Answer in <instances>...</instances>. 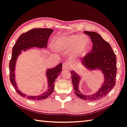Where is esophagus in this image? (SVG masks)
<instances>
[{"instance_id":"1","label":"esophagus","mask_w":127,"mask_h":127,"mask_svg":"<svg viewBox=\"0 0 127 127\" xmlns=\"http://www.w3.org/2000/svg\"><path fill=\"white\" fill-rule=\"evenodd\" d=\"M70 66V63L69 62H64L63 64H62V69H68Z\"/></svg>"}]
</instances>
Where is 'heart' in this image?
<instances>
[{
  "mask_svg": "<svg viewBox=\"0 0 127 127\" xmlns=\"http://www.w3.org/2000/svg\"><path fill=\"white\" fill-rule=\"evenodd\" d=\"M57 45L62 50H67L71 48V54L76 57L81 55L86 49L89 41L84 36L71 35L58 39L57 40Z\"/></svg>",
  "mask_w": 127,
  "mask_h": 127,
  "instance_id": "heart-1",
  "label": "heart"
}]
</instances>
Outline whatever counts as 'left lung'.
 <instances>
[{"label": "left lung", "mask_w": 127, "mask_h": 127, "mask_svg": "<svg viewBox=\"0 0 127 127\" xmlns=\"http://www.w3.org/2000/svg\"><path fill=\"white\" fill-rule=\"evenodd\" d=\"M90 37L93 43L90 52L84 56L82 64L89 70H100L104 75V82L99 90L92 95H85L78 89L80 76L74 71H71V81L74 92L79 98L87 101L96 100L107 95L116 83V57L114 50L108 42L95 32L84 31Z\"/></svg>", "instance_id": "left-lung-1"}]
</instances>
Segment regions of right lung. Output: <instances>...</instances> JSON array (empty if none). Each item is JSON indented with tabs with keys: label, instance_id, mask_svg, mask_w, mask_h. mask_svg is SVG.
I'll return each instance as SVG.
<instances>
[{
	"label": "right lung",
	"instance_id": "obj_1",
	"mask_svg": "<svg viewBox=\"0 0 127 127\" xmlns=\"http://www.w3.org/2000/svg\"><path fill=\"white\" fill-rule=\"evenodd\" d=\"M53 30L49 28H34L28 32L21 34L17 39L12 49L11 59L9 61V78L11 83L16 90V92L21 96L27 97L31 100H42L46 99L53 93L54 88V82L58 75L62 71V64L56 66L55 67L48 69L46 71V76L48 79V87L47 91L40 95L28 96L23 94L19 90L15 81V66L17 58L19 55L23 51L30 49V48H46L47 47L48 41Z\"/></svg>",
	"mask_w": 127,
	"mask_h": 127
}]
</instances>
